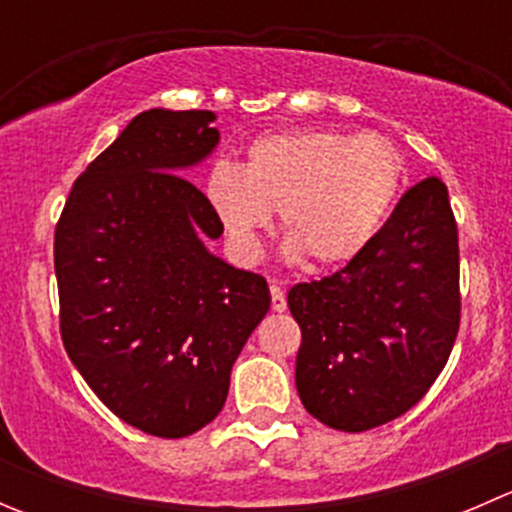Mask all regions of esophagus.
Returning a JSON list of instances; mask_svg holds the SVG:
<instances>
[{"label": "esophagus", "mask_w": 512, "mask_h": 512, "mask_svg": "<svg viewBox=\"0 0 512 512\" xmlns=\"http://www.w3.org/2000/svg\"><path fill=\"white\" fill-rule=\"evenodd\" d=\"M270 294H272V309H275V312H285L287 299H285V292H282V287L270 285Z\"/></svg>", "instance_id": "obj_1"}]
</instances>
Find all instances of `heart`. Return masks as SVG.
Returning <instances> with one entry per match:
<instances>
[{
	"mask_svg": "<svg viewBox=\"0 0 512 512\" xmlns=\"http://www.w3.org/2000/svg\"><path fill=\"white\" fill-rule=\"evenodd\" d=\"M404 183V158L381 133H267L245 151V163L215 160L205 195L242 260L260 255V235L280 210L289 257L334 267L359 257Z\"/></svg>",
	"mask_w": 512,
	"mask_h": 512,
	"instance_id": "b5f03b06",
	"label": "heart"
}]
</instances>
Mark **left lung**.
<instances>
[{
    "mask_svg": "<svg viewBox=\"0 0 512 512\" xmlns=\"http://www.w3.org/2000/svg\"><path fill=\"white\" fill-rule=\"evenodd\" d=\"M458 277L448 190L426 178L347 267L289 289L302 332L294 381L304 409L329 428L359 433L416 406L456 344Z\"/></svg>",
    "mask_w": 512,
    "mask_h": 512,
    "instance_id": "1",
    "label": "left lung"
}]
</instances>
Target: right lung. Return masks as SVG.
Listing matches in <instances>:
<instances>
[{
  "label": "right lung",
  "instance_id": "1",
  "mask_svg": "<svg viewBox=\"0 0 512 512\" xmlns=\"http://www.w3.org/2000/svg\"><path fill=\"white\" fill-rule=\"evenodd\" d=\"M213 121L138 113L74 180L54 230L66 354L113 414L160 438L220 414L232 364L270 309L265 277L203 245L223 223L183 168L215 148Z\"/></svg>",
  "mask_w": 512,
  "mask_h": 512
}]
</instances>
